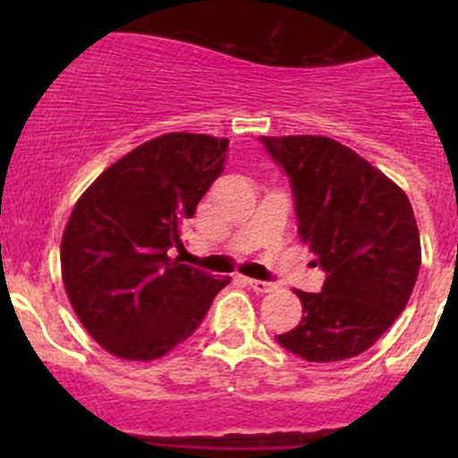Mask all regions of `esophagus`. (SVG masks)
Wrapping results in <instances>:
<instances>
[{
	"label": "esophagus",
	"mask_w": 458,
	"mask_h": 458,
	"mask_svg": "<svg viewBox=\"0 0 458 458\" xmlns=\"http://www.w3.org/2000/svg\"><path fill=\"white\" fill-rule=\"evenodd\" d=\"M246 284L250 285L255 293H272V290H276V285L272 284V281H261V279H246Z\"/></svg>",
	"instance_id": "obj_1"
}]
</instances>
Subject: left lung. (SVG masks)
I'll return each instance as SVG.
<instances>
[{
	"mask_svg": "<svg viewBox=\"0 0 458 458\" xmlns=\"http://www.w3.org/2000/svg\"><path fill=\"white\" fill-rule=\"evenodd\" d=\"M288 174L299 234L326 272L301 293L303 317L276 336L312 363L352 359L403 312L421 267L417 219L405 192L330 137H259Z\"/></svg>",
	"mask_w": 458,
	"mask_h": 458,
	"instance_id": "obj_1",
	"label": "left lung"
}]
</instances>
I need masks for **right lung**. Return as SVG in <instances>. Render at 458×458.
Listing matches in <instances>:
<instances>
[{"instance_id":"obj_1","label":"right lung","mask_w":458,"mask_h":458,"mask_svg":"<svg viewBox=\"0 0 458 458\" xmlns=\"http://www.w3.org/2000/svg\"><path fill=\"white\" fill-rule=\"evenodd\" d=\"M228 140L168 132L95 179L62 239L68 299L114 357L152 361L186 341L230 284L170 257L182 224L224 173Z\"/></svg>"}]
</instances>
